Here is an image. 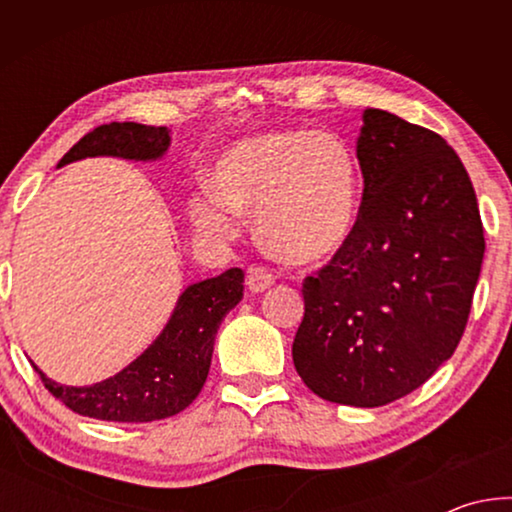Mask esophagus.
I'll return each mask as SVG.
<instances>
[{
  "instance_id": "1",
  "label": "esophagus",
  "mask_w": 512,
  "mask_h": 512,
  "mask_svg": "<svg viewBox=\"0 0 512 512\" xmlns=\"http://www.w3.org/2000/svg\"><path fill=\"white\" fill-rule=\"evenodd\" d=\"M273 273L268 271L266 266H253L248 268V277H246V284L250 291H264L273 284Z\"/></svg>"
}]
</instances>
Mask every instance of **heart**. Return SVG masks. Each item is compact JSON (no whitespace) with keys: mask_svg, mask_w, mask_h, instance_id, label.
I'll use <instances>...</instances> for the list:
<instances>
[{"mask_svg":"<svg viewBox=\"0 0 512 512\" xmlns=\"http://www.w3.org/2000/svg\"><path fill=\"white\" fill-rule=\"evenodd\" d=\"M359 167L339 137L277 131L239 142L223 155L212 189L189 203L194 225L210 237H232L239 212H255L257 237L289 264L334 257L359 219Z\"/></svg>","mask_w":512,"mask_h":512,"instance_id":"b5f03b06","label":"heart"}]
</instances>
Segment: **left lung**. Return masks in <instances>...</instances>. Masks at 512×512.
<instances>
[{"mask_svg": "<svg viewBox=\"0 0 512 512\" xmlns=\"http://www.w3.org/2000/svg\"><path fill=\"white\" fill-rule=\"evenodd\" d=\"M352 239L302 282L293 366L318 397L384 406L452 357L483 262L470 176L438 133L368 108Z\"/></svg>", "mask_w": 512, "mask_h": 512, "instance_id": "obj_1", "label": "left lung"}]
</instances>
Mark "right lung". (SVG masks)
Wrapping results in <instances>:
<instances>
[{
  "instance_id": "add662e5",
  "label": "right lung",
  "mask_w": 512,
  "mask_h": 512,
  "mask_svg": "<svg viewBox=\"0 0 512 512\" xmlns=\"http://www.w3.org/2000/svg\"><path fill=\"white\" fill-rule=\"evenodd\" d=\"M169 131L135 121H112L83 135L60 167L90 155L155 160L167 151ZM244 296V271H228L185 289L167 327L131 366L94 386H60L36 372L67 409L108 422H151L176 415L196 400L210 372L214 336L225 314Z\"/></svg>"
}]
</instances>
